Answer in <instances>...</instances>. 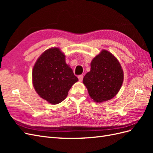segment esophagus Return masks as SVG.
I'll return each mask as SVG.
<instances>
[{"label": "esophagus", "mask_w": 153, "mask_h": 153, "mask_svg": "<svg viewBox=\"0 0 153 153\" xmlns=\"http://www.w3.org/2000/svg\"><path fill=\"white\" fill-rule=\"evenodd\" d=\"M78 80H79V81L82 82L83 80V75H79L78 76Z\"/></svg>", "instance_id": "esophagus-1"}]
</instances>
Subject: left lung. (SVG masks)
<instances>
[{"mask_svg": "<svg viewBox=\"0 0 153 153\" xmlns=\"http://www.w3.org/2000/svg\"><path fill=\"white\" fill-rule=\"evenodd\" d=\"M123 79V71L118 60L103 50L92 59L91 71L84 76L83 83L91 98L96 103H101L118 93Z\"/></svg>", "mask_w": 153, "mask_h": 153, "instance_id": "8db88e82", "label": "left lung"}]
</instances>
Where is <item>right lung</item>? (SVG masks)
I'll return each mask as SVG.
<instances>
[{
    "label": "right lung",
    "instance_id": "right-lung-1",
    "mask_svg": "<svg viewBox=\"0 0 153 153\" xmlns=\"http://www.w3.org/2000/svg\"><path fill=\"white\" fill-rule=\"evenodd\" d=\"M32 75L37 93L52 105L66 99L72 85L78 81L59 48L45 51L36 62Z\"/></svg>",
    "mask_w": 153,
    "mask_h": 153
}]
</instances>
